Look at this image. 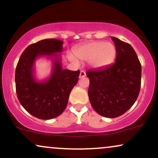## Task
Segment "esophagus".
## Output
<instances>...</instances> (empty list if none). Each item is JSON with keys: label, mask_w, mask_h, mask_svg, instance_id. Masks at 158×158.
<instances>
[{"label": "esophagus", "mask_w": 158, "mask_h": 158, "mask_svg": "<svg viewBox=\"0 0 158 158\" xmlns=\"http://www.w3.org/2000/svg\"><path fill=\"white\" fill-rule=\"evenodd\" d=\"M85 76H86V73H85L84 70H81L80 74H79V78H84Z\"/></svg>", "instance_id": "1"}]
</instances>
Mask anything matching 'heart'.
I'll return each mask as SVG.
<instances>
[{"instance_id": "1", "label": "heart", "mask_w": 158, "mask_h": 158, "mask_svg": "<svg viewBox=\"0 0 158 158\" xmlns=\"http://www.w3.org/2000/svg\"><path fill=\"white\" fill-rule=\"evenodd\" d=\"M74 53L81 61H89L90 65L94 68H103L111 64L116 57L115 46L105 41H91L74 49ZM68 58L72 62L77 64V60L73 54Z\"/></svg>"}]
</instances>
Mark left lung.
Masks as SVG:
<instances>
[{
	"instance_id": "obj_1",
	"label": "left lung",
	"mask_w": 158,
	"mask_h": 158,
	"mask_svg": "<svg viewBox=\"0 0 158 158\" xmlns=\"http://www.w3.org/2000/svg\"><path fill=\"white\" fill-rule=\"evenodd\" d=\"M116 50L115 63L87 71L90 79L88 97L96 112L115 118L129 109L138 97L141 85V64L133 48L111 37Z\"/></svg>"
}]
</instances>
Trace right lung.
<instances>
[{"instance_id":"right-lung-1","label":"right lung","mask_w":158,"mask_h":158,"mask_svg":"<svg viewBox=\"0 0 158 158\" xmlns=\"http://www.w3.org/2000/svg\"><path fill=\"white\" fill-rule=\"evenodd\" d=\"M63 41L49 39L30 44L21 54L15 70L17 97L24 109L41 119H50L62 114L70 92L79 80V70L62 69L61 53ZM47 56L53 61L52 73L44 81L34 76L35 60Z\"/></svg>"}]
</instances>
